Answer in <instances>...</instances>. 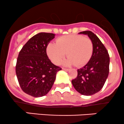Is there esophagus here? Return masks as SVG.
<instances>
[{"instance_id": "esophagus-1", "label": "esophagus", "mask_w": 124, "mask_h": 124, "mask_svg": "<svg viewBox=\"0 0 124 124\" xmlns=\"http://www.w3.org/2000/svg\"><path fill=\"white\" fill-rule=\"evenodd\" d=\"M62 70L65 71H69L70 69H66V68H62Z\"/></svg>"}]
</instances>
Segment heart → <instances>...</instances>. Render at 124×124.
<instances>
[{"mask_svg": "<svg viewBox=\"0 0 124 124\" xmlns=\"http://www.w3.org/2000/svg\"><path fill=\"white\" fill-rule=\"evenodd\" d=\"M56 43H49L47 47L48 56L53 62L59 64L67 55L69 58L64 62L66 66L75 64L81 67L86 64L92 56L93 44L89 37L79 34L62 36Z\"/></svg>", "mask_w": 124, "mask_h": 124, "instance_id": "heart-1", "label": "heart"}]
</instances>
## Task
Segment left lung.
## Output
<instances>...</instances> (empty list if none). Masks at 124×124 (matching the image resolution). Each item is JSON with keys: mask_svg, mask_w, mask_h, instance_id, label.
<instances>
[{"mask_svg": "<svg viewBox=\"0 0 124 124\" xmlns=\"http://www.w3.org/2000/svg\"><path fill=\"white\" fill-rule=\"evenodd\" d=\"M79 34H86L93 44L92 56L85 66L77 70V76L71 81L76 90L84 95H91L103 87L109 74V56L104 44L91 31Z\"/></svg>", "mask_w": 124, "mask_h": 124, "instance_id": "1", "label": "left lung"}]
</instances>
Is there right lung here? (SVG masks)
<instances>
[{
	"label": "right lung",
	"instance_id": "right-lung-1",
	"mask_svg": "<svg viewBox=\"0 0 124 124\" xmlns=\"http://www.w3.org/2000/svg\"><path fill=\"white\" fill-rule=\"evenodd\" d=\"M54 37L53 33H38L19 52L16 76L22 90L32 97L46 95L54 84L57 73L62 70L53 64L47 55V46Z\"/></svg>",
	"mask_w": 124,
	"mask_h": 124
}]
</instances>
